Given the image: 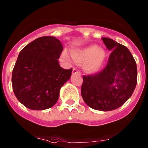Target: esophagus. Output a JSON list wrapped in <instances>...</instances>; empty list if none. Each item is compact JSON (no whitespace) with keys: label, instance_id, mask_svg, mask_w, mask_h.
<instances>
[{"label":"esophagus","instance_id":"34e87169","mask_svg":"<svg viewBox=\"0 0 148 148\" xmlns=\"http://www.w3.org/2000/svg\"><path fill=\"white\" fill-rule=\"evenodd\" d=\"M72 74H81V71L77 69H74L72 70Z\"/></svg>","mask_w":148,"mask_h":148}]
</instances>
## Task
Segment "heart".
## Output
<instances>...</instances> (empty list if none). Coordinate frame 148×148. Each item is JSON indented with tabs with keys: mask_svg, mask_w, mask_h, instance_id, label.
Wrapping results in <instances>:
<instances>
[{
	"mask_svg": "<svg viewBox=\"0 0 148 148\" xmlns=\"http://www.w3.org/2000/svg\"><path fill=\"white\" fill-rule=\"evenodd\" d=\"M71 54L74 61L83 63L84 69L88 72H94L99 69L106 57L103 49L96 46L73 50ZM63 57L64 58H68L66 53H64Z\"/></svg>",
	"mask_w": 148,
	"mask_h": 148,
	"instance_id": "heart-1",
	"label": "heart"
}]
</instances>
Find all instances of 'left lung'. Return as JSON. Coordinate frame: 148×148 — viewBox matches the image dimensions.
Returning a JSON list of instances; mask_svg holds the SVG:
<instances>
[{
  "instance_id": "left-lung-1",
  "label": "left lung",
  "mask_w": 148,
  "mask_h": 148,
  "mask_svg": "<svg viewBox=\"0 0 148 148\" xmlns=\"http://www.w3.org/2000/svg\"><path fill=\"white\" fill-rule=\"evenodd\" d=\"M101 39L111 51L108 62L99 72L83 76L81 93L91 108L109 111L123 105L132 96L138 73L136 62L126 47L108 37Z\"/></svg>"
}]
</instances>
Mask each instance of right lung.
<instances>
[{
    "label": "right lung",
    "mask_w": 148,
    "mask_h": 148,
    "mask_svg": "<svg viewBox=\"0 0 148 148\" xmlns=\"http://www.w3.org/2000/svg\"><path fill=\"white\" fill-rule=\"evenodd\" d=\"M62 50L58 39L45 36L31 42L20 52L12 73V90L29 109H47L57 103L60 88L72 71L59 64Z\"/></svg>",
    "instance_id": "obj_1"
}]
</instances>
